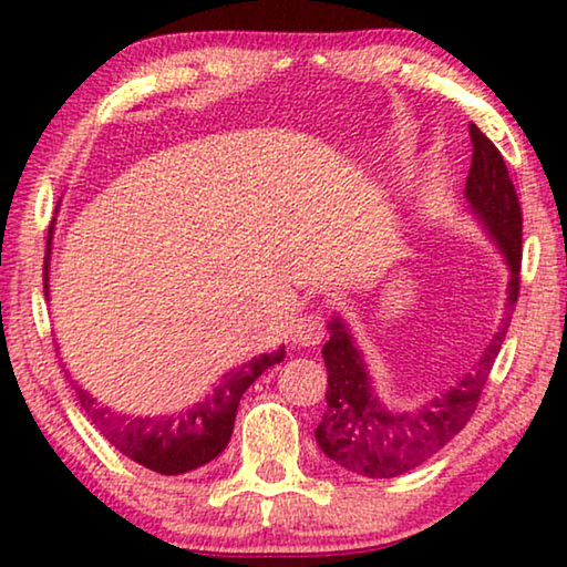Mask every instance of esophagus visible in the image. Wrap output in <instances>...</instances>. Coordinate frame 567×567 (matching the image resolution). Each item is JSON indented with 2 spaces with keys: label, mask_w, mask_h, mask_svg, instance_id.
Returning <instances> with one entry per match:
<instances>
[{
  "label": "esophagus",
  "mask_w": 567,
  "mask_h": 567,
  "mask_svg": "<svg viewBox=\"0 0 567 567\" xmlns=\"http://www.w3.org/2000/svg\"><path fill=\"white\" fill-rule=\"evenodd\" d=\"M324 328H328V322H324L320 312H305L302 318L295 322L292 340L305 344V348H315V344L322 342Z\"/></svg>",
  "instance_id": "esophagus-1"
}]
</instances>
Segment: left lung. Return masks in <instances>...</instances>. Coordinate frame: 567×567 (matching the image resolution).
<instances>
[{
    "label": "left lung",
    "instance_id": "left-lung-1",
    "mask_svg": "<svg viewBox=\"0 0 567 567\" xmlns=\"http://www.w3.org/2000/svg\"><path fill=\"white\" fill-rule=\"evenodd\" d=\"M470 140H473V162L465 182V197L511 267L503 328L480 354L475 368L453 388L415 410L392 412L372 392L370 375L360 350L354 348L352 334L340 318H332L330 340L322 348L324 368H328V395H324L328 410L315 430V440L324 455L354 475L398 477L443 450L473 417L493 362L503 348L520 292L523 213L501 150L475 124H470Z\"/></svg>",
    "mask_w": 567,
    "mask_h": 567
}]
</instances>
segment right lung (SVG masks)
Listing matches in <instances>:
<instances>
[{
  "label": "right lung",
  "mask_w": 567,
  "mask_h": 567,
  "mask_svg": "<svg viewBox=\"0 0 567 567\" xmlns=\"http://www.w3.org/2000/svg\"><path fill=\"white\" fill-rule=\"evenodd\" d=\"M50 243H47L44 257V295L50 297ZM285 358V348L277 352L260 354L245 362L243 368L229 370L223 375V382L195 408L179 410L175 415H122L107 405H100L87 390L76 388L82 410L87 412L92 425L110 440V443L142 467L155 470L162 475H182L189 470H197L215 460L227 447L233 437L235 415L239 398L245 390L262 375L267 368H272Z\"/></svg>",
  "instance_id": "right-lung-1"
}]
</instances>
